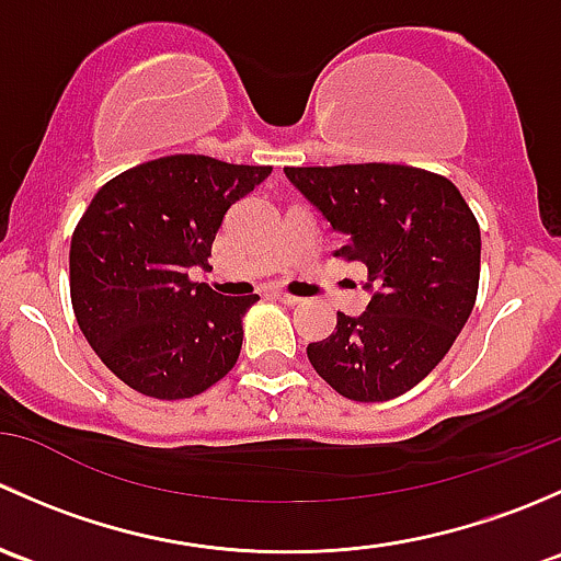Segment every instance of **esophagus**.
Segmentation results:
<instances>
[{
	"mask_svg": "<svg viewBox=\"0 0 561 561\" xmlns=\"http://www.w3.org/2000/svg\"><path fill=\"white\" fill-rule=\"evenodd\" d=\"M276 298H279L282 304H287V307H298V304L304 301V298L293 296V293H276Z\"/></svg>",
	"mask_w": 561,
	"mask_h": 561,
	"instance_id": "34e87169",
	"label": "esophagus"
}]
</instances>
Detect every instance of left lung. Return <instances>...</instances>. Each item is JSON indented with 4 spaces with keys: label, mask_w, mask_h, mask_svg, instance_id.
Returning a JSON list of instances; mask_svg holds the SVG:
<instances>
[{
    "label": "left lung",
    "mask_w": 561,
    "mask_h": 561,
    "mask_svg": "<svg viewBox=\"0 0 561 561\" xmlns=\"http://www.w3.org/2000/svg\"><path fill=\"white\" fill-rule=\"evenodd\" d=\"M333 230L336 254L366 265L375 287L360 317L336 314V331L307 347L336 393L388 401L415 388L456 342L478 298L480 225L445 175L360 162L285 168Z\"/></svg>",
    "instance_id": "8db88e82"
}]
</instances>
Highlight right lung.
<instances>
[{
	"instance_id": "obj_1",
	"label": "right lung",
	"mask_w": 561,
	"mask_h": 561,
	"mask_svg": "<svg viewBox=\"0 0 561 561\" xmlns=\"http://www.w3.org/2000/svg\"><path fill=\"white\" fill-rule=\"evenodd\" d=\"M271 165L171 154L100 186L72 230L70 298L83 336L129 388L190 399L222 380L241 353V317L257 296H219L208 268L225 211Z\"/></svg>"
}]
</instances>
